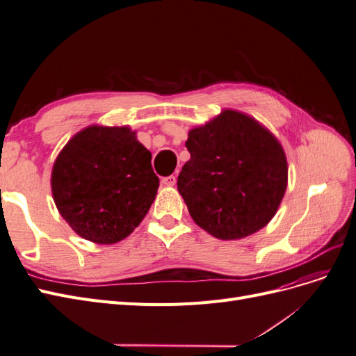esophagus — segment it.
<instances>
[{
  "label": "esophagus",
  "mask_w": 356,
  "mask_h": 356,
  "mask_svg": "<svg viewBox=\"0 0 356 356\" xmlns=\"http://www.w3.org/2000/svg\"><path fill=\"white\" fill-rule=\"evenodd\" d=\"M175 182H177V178H175L174 175H169V177H165L163 179H161V184H163V186H168V187H172V186H175Z\"/></svg>",
  "instance_id": "34e87169"
}]
</instances>
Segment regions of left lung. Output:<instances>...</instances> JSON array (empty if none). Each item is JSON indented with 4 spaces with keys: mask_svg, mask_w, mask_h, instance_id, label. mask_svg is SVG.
Masks as SVG:
<instances>
[{
    "mask_svg": "<svg viewBox=\"0 0 356 356\" xmlns=\"http://www.w3.org/2000/svg\"><path fill=\"white\" fill-rule=\"evenodd\" d=\"M190 160L178 191L195 222L213 238L234 241L266 227L288 184L285 152L255 118L224 110L191 129Z\"/></svg>",
    "mask_w": 356,
    "mask_h": 356,
    "instance_id": "1",
    "label": "left lung"
}]
</instances>
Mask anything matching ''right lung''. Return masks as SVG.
Listing matches in <instances>:
<instances>
[{"instance_id":"right-lung-1","label":"right lung","mask_w":356,"mask_h":356,"mask_svg":"<svg viewBox=\"0 0 356 356\" xmlns=\"http://www.w3.org/2000/svg\"><path fill=\"white\" fill-rule=\"evenodd\" d=\"M159 178L152 153L129 126H89L55 160L51 195L70 227L95 243L131 234L154 202Z\"/></svg>"}]
</instances>
